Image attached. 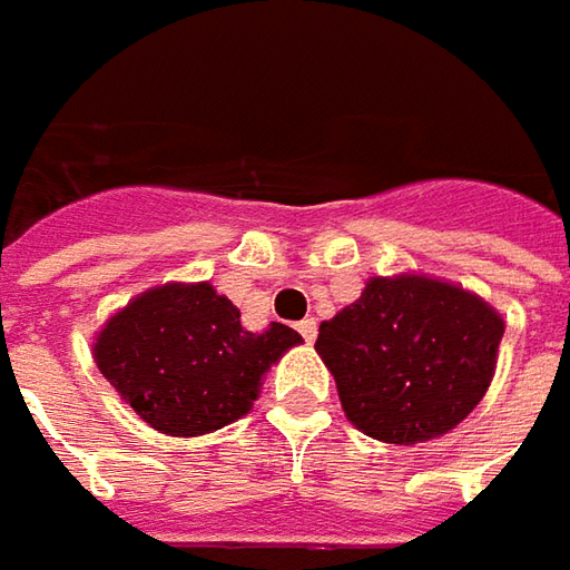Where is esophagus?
<instances>
[{
  "mask_svg": "<svg viewBox=\"0 0 570 570\" xmlns=\"http://www.w3.org/2000/svg\"><path fill=\"white\" fill-rule=\"evenodd\" d=\"M296 332L303 334V337L312 344V341H315V334H318V325H315V318H303V322L296 325Z\"/></svg>",
  "mask_w": 570,
  "mask_h": 570,
  "instance_id": "34e87169",
  "label": "esophagus"
}]
</instances>
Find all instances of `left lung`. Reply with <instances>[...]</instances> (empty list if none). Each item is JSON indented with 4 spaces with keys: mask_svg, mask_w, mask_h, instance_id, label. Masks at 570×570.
<instances>
[{
    "mask_svg": "<svg viewBox=\"0 0 570 570\" xmlns=\"http://www.w3.org/2000/svg\"><path fill=\"white\" fill-rule=\"evenodd\" d=\"M504 318L465 286L428 274L370 277L360 299L318 325L347 421L414 446L450 433L494 380Z\"/></svg>",
    "mask_w": 570,
    "mask_h": 570,
    "instance_id": "left-lung-1",
    "label": "left lung"
}]
</instances>
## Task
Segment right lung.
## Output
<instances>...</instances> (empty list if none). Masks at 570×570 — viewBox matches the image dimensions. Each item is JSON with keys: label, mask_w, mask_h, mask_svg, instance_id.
<instances>
[{"label": "right lung", "mask_w": 570, "mask_h": 570, "mask_svg": "<svg viewBox=\"0 0 570 570\" xmlns=\"http://www.w3.org/2000/svg\"><path fill=\"white\" fill-rule=\"evenodd\" d=\"M303 337L281 322L242 328L213 284H159L117 309L91 341L101 376L168 436H204L245 417L267 370Z\"/></svg>", "instance_id": "obj_1"}]
</instances>
